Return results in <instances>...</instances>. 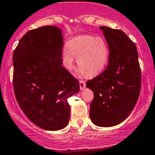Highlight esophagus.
I'll use <instances>...</instances> for the list:
<instances>
[{"label": "esophagus", "mask_w": 155, "mask_h": 155, "mask_svg": "<svg viewBox=\"0 0 155 155\" xmlns=\"http://www.w3.org/2000/svg\"><path fill=\"white\" fill-rule=\"evenodd\" d=\"M85 82H84V81L82 80H80L79 81V87H80V89L81 90H83L84 88L85 87Z\"/></svg>", "instance_id": "34e87169"}]
</instances>
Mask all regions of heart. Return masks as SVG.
<instances>
[{"label": "heart", "instance_id": "obj_1", "mask_svg": "<svg viewBox=\"0 0 155 155\" xmlns=\"http://www.w3.org/2000/svg\"><path fill=\"white\" fill-rule=\"evenodd\" d=\"M109 55V47L104 39L91 35L74 37L62 51L64 66L70 71L74 67V57L77 58L80 76L100 74L107 65Z\"/></svg>", "mask_w": 155, "mask_h": 155}]
</instances>
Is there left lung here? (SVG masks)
<instances>
[{
    "label": "left lung",
    "mask_w": 155,
    "mask_h": 155,
    "mask_svg": "<svg viewBox=\"0 0 155 155\" xmlns=\"http://www.w3.org/2000/svg\"><path fill=\"white\" fill-rule=\"evenodd\" d=\"M109 49L108 65L99 76L86 82L93 91L90 118L98 127L115 126L135 107L141 88V70L134 42L121 30L100 27Z\"/></svg>",
    "instance_id": "left-lung-1"
}]
</instances>
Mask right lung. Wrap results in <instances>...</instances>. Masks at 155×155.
<instances>
[{
    "label": "right lung",
    "mask_w": 155,
    "mask_h": 155,
    "mask_svg": "<svg viewBox=\"0 0 155 155\" xmlns=\"http://www.w3.org/2000/svg\"><path fill=\"white\" fill-rule=\"evenodd\" d=\"M63 37L56 26L28 31L12 56L15 98L39 127L58 130L68 124V99L79 91L76 79L62 66Z\"/></svg>",
    "instance_id": "obj_1"
}]
</instances>
